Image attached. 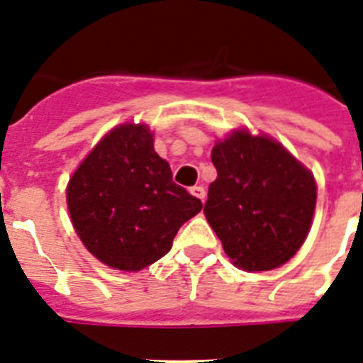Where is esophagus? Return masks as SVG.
Listing matches in <instances>:
<instances>
[{"instance_id": "34e87169", "label": "esophagus", "mask_w": 363, "mask_h": 363, "mask_svg": "<svg viewBox=\"0 0 363 363\" xmlns=\"http://www.w3.org/2000/svg\"><path fill=\"white\" fill-rule=\"evenodd\" d=\"M190 194H191V196H196L197 199H201V201H205V197H206V190L203 186L190 188Z\"/></svg>"}]
</instances>
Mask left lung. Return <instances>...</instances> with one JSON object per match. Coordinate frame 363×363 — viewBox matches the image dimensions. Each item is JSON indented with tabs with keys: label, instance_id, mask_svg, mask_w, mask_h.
Segmentation results:
<instances>
[{
	"label": "left lung",
	"instance_id": "obj_1",
	"mask_svg": "<svg viewBox=\"0 0 363 363\" xmlns=\"http://www.w3.org/2000/svg\"><path fill=\"white\" fill-rule=\"evenodd\" d=\"M218 169L205 216L243 271H269L299 251L312 225L313 175L269 136L234 130L212 149Z\"/></svg>",
	"mask_w": 363,
	"mask_h": 363
}]
</instances>
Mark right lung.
<instances>
[{
	"instance_id": "1",
	"label": "right lung",
	"mask_w": 363,
	"mask_h": 363,
	"mask_svg": "<svg viewBox=\"0 0 363 363\" xmlns=\"http://www.w3.org/2000/svg\"><path fill=\"white\" fill-rule=\"evenodd\" d=\"M66 199L84 247L121 271L162 258L182 223L203 208L173 182L144 123H123L103 136L69 179Z\"/></svg>"
}]
</instances>
